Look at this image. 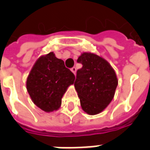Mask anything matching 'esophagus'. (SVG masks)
<instances>
[{"label": "esophagus", "instance_id": "34e87169", "mask_svg": "<svg viewBox=\"0 0 150 150\" xmlns=\"http://www.w3.org/2000/svg\"><path fill=\"white\" fill-rule=\"evenodd\" d=\"M71 71L75 75V73H76V68H75V67H73V68H71Z\"/></svg>", "mask_w": 150, "mask_h": 150}]
</instances>
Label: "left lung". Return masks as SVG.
Returning <instances> with one entry per match:
<instances>
[{
    "instance_id": "obj_1",
    "label": "left lung",
    "mask_w": 150,
    "mask_h": 150,
    "mask_svg": "<svg viewBox=\"0 0 150 150\" xmlns=\"http://www.w3.org/2000/svg\"><path fill=\"white\" fill-rule=\"evenodd\" d=\"M77 61L82 67L74 85L81 107L89 115L100 114L114 98L118 84L116 73L108 61L93 53L83 52Z\"/></svg>"
}]
</instances>
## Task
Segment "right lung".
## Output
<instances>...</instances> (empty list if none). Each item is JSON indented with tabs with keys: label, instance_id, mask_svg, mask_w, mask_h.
I'll use <instances>...</instances> for the list:
<instances>
[{
	"label": "right lung",
	"instance_id": "add662e5",
	"mask_svg": "<svg viewBox=\"0 0 150 150\" xmlns=\"http://www.w3.org/2000/svg\"><path fill=\"white\" fill-rule=\"evenodd\" d=\"M75 79L63 60L50 52L35 62L27 78L26 89L34 104L49 113L60 108L64 94Z\"/></svg>",
	"mask_w": 150,
	"mask_h": 150
}]
</instances>
